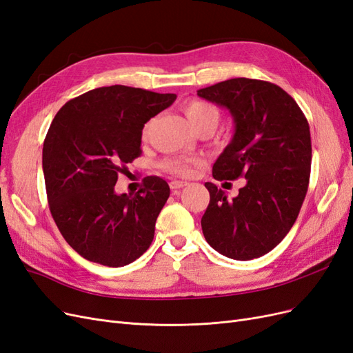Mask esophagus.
Segmentation results:
<instances>
[{"label": "esophagus", "instance_id": "34e87169", "mask_svg": "<svg viewBox=\"0 0 353 353\" xmlns=\"http://www.w3.org/2000/svg\"><path fill=\"white\" fill-rule=\"evenodd\" d=\"M185 185H187L185 181H170V184H169V187L172 190H179V188H183Z\"/></svg>", "mask_w": 353, "mask_h": 353}]
</instances>
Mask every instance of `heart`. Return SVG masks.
I'll return each mask as SVG.
<instances>
[{"mask_svg": "<svg viewBox=\"0 0 353 353\" xmlns=\"http://www.w3.org/2000/svg\"><path fill=\"white\" fill-rule=\"evenodd\" d=\"M184 112L188 117L190 123L193 125L196 130H200L203 126H213L215 128L219 122V110L209 101L205 100H191L185 104ZM148 130H150V123H147L143 130V140L148 137ZM197 165V160L194 159H184V157H170L163 160L162 168L170 174L175 175H190L193 166Z\"/></svg>", "mask_w": 353, "mask_h": 353, "instance_id": "1", "label": "heart"}]
</instances>
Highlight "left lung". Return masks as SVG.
I'll return each mask as SVG.
<instances>
[{"instance_id": "obj_1", "label": "left lung", "mask_w": 353, "mask_h": 353, "mask_svg": "<svg viewBox=\"0 0 353 353\" xmlns=\"http://www.w3.org/2000/svg\"><path fill=\"white\" fill-rule=\"evenodd\" d=\"M197 95L227 108L236 125L213 178L248 179L230 200L215 184H205L210 201L203 234L227 258H259L287 236L305 200L312 160L307 119L292 95L266 81L234 78Z\"/></svg>"}]
</instances>
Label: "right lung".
Returning a JSON list of instances; mask_svg holds the SVG:
<instances>
[{"label":"right lung","mask_w":353,"mask_h":353,"mask_svg":"<svg viewBox=\"0 0 353 353\" xmlns=\"http://www.w3.org/2000/svg\"><path fill=\"white\" fill-rule=\"evenodd\" d=\"M175 99L112 85L72 99L52 119L42 148L48 206L61 236L87 261L119 268L150 248L168 183L147 176L135 196L116 194L114 185L141 156L144 123Z\"/></svg>","instance_id":"1"}]
</instances>
